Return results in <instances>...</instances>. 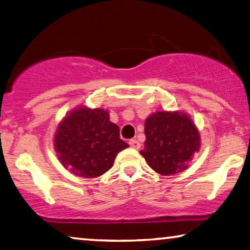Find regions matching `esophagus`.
Segmentation results:
<instances>
[{
	"instance_id": "esophagus-1",
	"label": "esophagus",
	"mask_w": 250,
	"mask_h": 250,
	"mask_svg": "<svg viewBox=\"0 0 250 250\" xmlns=\"http://www.w3.org/2000/svg\"><path fill=\"white\" fill-rule=\"evenodd\" d=\"M129 145L132 146V148H134V149H139L140 148V146H141V144L138 140H136V139H131L129 141Z\"/></svg>"
}]
</instances>
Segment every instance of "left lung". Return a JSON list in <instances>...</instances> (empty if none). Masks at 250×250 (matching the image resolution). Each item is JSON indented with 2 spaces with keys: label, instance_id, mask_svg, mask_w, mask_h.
Returning a JSON list of instances; mask_svg holds the SVG:
<instances>
[{
  "label": "left lung",
  "instance_id": "left-lung-1",
  "mask_svg": "<svg viewBox=\"0 0 250 250\" xmlns=\"http://www.w3.org/2000/svg\"><path fill=\"white\" fill-rule=\"evenodd\" d=\"M145 148L140 154L149 167L162 176L179 173L189 167L200 150V132L184 111H156L145 121Z\"/></svg>",
  "mask_w": 250,
  "mask_h": 250
}]
</instances>
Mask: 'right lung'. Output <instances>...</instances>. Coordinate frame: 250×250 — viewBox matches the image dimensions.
<instances>
[{
	"mask_svg": "<svg viewBox=\"0 0 250 250\" xmlns=\"http://www.w3.org/2000/svg\"><path fill=\"white\" fill-rule=\"evenodd\" d=\"M61 165L82 178H97L112 167L117 154L129 145L120 139L119 126L108 110L75 106L59 122L53 137Z\"/></svg>",
	"mask_w": 250,
	"mask_h": 250,
	"instance_id": "add662e5",
	"label": "right lung"
}]
</instances>
